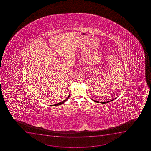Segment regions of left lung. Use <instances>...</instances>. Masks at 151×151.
Returning <instances> with one entry per match:
<instances>
[{"instance_id": "8db88e82", "label": "left lung", "mask_w": 151, "mask_h": 151, "mask_svg": "<svg viewBox=\"0 0 151 151\" xmlns=\"http://www.w3.org/2000/svg\"><path fill=\"white\" fill-rule=\"evenodd\" d=\"M93 100V99H92ZM114 99H113V100H111V101H112V100H113ZM93 101L96 102H97V103H99V101H96V100H93ZM110 101H107V102H100V103H108V102H109Z\"/></svg>"}]
</instances>
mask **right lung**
Here are the masks:
<instances>
[{"instance_id": "obj_1", "label": "right lung", "mask_w": 151, "mask_h": 151, "mask_svg": "<svg viewBox=\"0 0 151 151\" xmlns=\"http://www.w3.org/2000/svg\"><path fill=\"white\" fill-rule=\"evenodd\" d=\"M69 96H70V94L66 98V99H65V100H63V101L60 102L59 103H57V104H55L52 105H54V106H56V105H60L63 104V103H64L66 101V100L68 99L69 97Z\"/></svg>"}]
</instances>
